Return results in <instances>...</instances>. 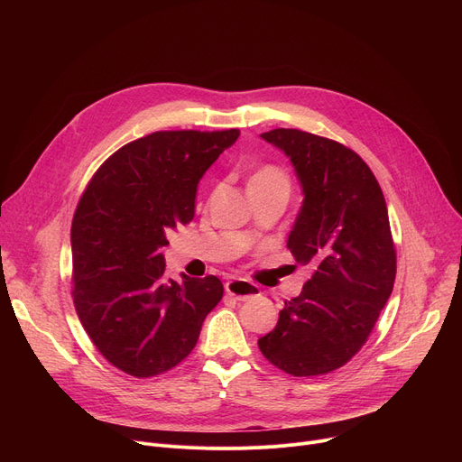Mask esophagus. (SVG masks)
<instances>
[{"mask_svg":"<svg viewBox=\"0 0 462 462\" xmlns=\"http://www.w3.org/2000/svg\"><path fill=\"white\" fill-rule=\"evenodd\" d=\"M225 290L228 296H234L236 300L239 301H245V300H251V298H256L260 296V288L245 279H232L225 284Z\"/></svg>","mask_w":462,"mask_h":462,"instance_id":"34e87169","label":"esophagus"}]
</instances>
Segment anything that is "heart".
I'll use <instances>...</instances> for the list:
<instances>
[{"mask_svg":"<svg viewBox=\"0 0 462 462\" xmlns=\"http://www.w3.org/2000/svg\"><path fill=\"white\" fill-rule=\"evenodd\" d=\"M288 187V176L282 168L275 164H263L249 180V189L256 187Z\"/></svg>","mask_w":462,"mask_h":462,"instance_id":"heart-1","label":"heart"}]
</instances>
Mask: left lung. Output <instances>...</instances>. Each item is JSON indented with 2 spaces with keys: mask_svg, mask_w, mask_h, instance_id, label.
I'll use <instances>...</instances> for the list:
<instances>
[{
  "mask_svg": "<svg viewBox=\"0 0 462 462\" xmlns=\"http://www.w3.org/2000/svg\"><path fill=\"white\" fill-rule=\"evenodd\" d=\"M260 136L296 168L303 206L286 247L312 277L258 348L292 376L328 374L367 343L392 296L397 253L387 206L367 162L346 145L298 129Z\"/></svg>",
  "mask_w": 462,
  "mask_h": 462,
  "instance_id": "8db88e82",
  "label": "left lung"
}]
</instances>
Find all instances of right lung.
Listing matches in <instances>:
<instances>
[{
	"label": "right lung",
	"mask_w": 462,
	"mask_h": 462,
	"mask_svg": "<svg viewBox=\"0 0 462 462\" xmlns=\"http://www.w3.org/2000/svg\"><path fill=\"white\" fill-rule=\"evenodd\" d=\"M237 136L157 131L119 148L88 183L70 228L72 300L116 369L150 378L176 367L221 301L225 288L213 275L168 279L161 247L192 221L200 178Z\"/></svg>",
	"instance_id": "right-lung-1"
}]
</instances>
